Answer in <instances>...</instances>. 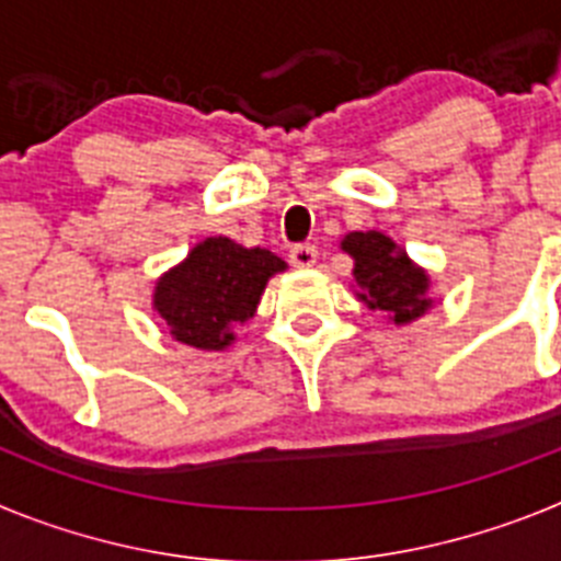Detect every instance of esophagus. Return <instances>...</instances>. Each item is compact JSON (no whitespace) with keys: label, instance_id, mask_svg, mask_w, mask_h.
<instances>
[{"label":"esophagus","instance_id":"34e87169","mask_svg":"<svg viewBox=\"0 0 561 561\" xmlns=\"http://www.w3.org/2000/svg\"><path fill=\"white\" fill-rule=\"evenodd\" d=\"M289 261H291V266H297V270H306V266H311L317 261V247L314 244H295L289 250Z\"/></svg>","mask_w":561,"mask_h":561}]
</instances>
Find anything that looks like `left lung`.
<instances>
[{
    "mask_svg": "<svg viewBox=\"0 0 561 561\" xmlns=\"http://www.w3.org/2000/svg\"><path fill=\"white\" fill-rule=\"evenodd\" d=\"M342 250L354 257L356 297L368 309L385 311L396 325H404L433 306L427 297L430 275L385 232H348Z\"/></svg>",
    "mask_w": 561,
    "mask_h": 561,
    "instance_id": "obj_1",
    "label": "left lung"
}]
</instances>
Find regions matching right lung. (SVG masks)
<instances>
[{
  "instance_id": "right-lung-1",
  "label": "right lung",
  "mask_w": 561,
  "mask_h": 561,
  "mask_svg": "<svg viewBox=\"0 0 561 561\" xmlns=\"http://www.w3.org/2000/svg\"><path fill=\"white\" fill-rule=\"evenodd\" d=\"M286 270L270 250H247L230 238H205L180 266L157 280L153 309L171 329L173 340L199 351H221L236 340L257 309L266 280Z\"/></svg>"
}]
</instances>
